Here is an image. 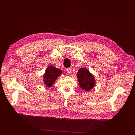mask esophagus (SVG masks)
I'll return each instance as SVG.
<instances>
[{"label": "esophagus", "mask_w": 135, "mask_h": 135, "mask_svg": "<svg viewBox=\"0 0 135 135\" xmlns=\"http://www.w3.org/2000/svg\"><path fill=\"white\" fill-rule=\"evenodd\" d=\"M66 71H67V73L68 74L71 73V71H72V70H71V68H68L66 69Z\"/></svg>", "instance_id": "obj_1"}]
</instances>
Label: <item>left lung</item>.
Instances as JSON below:
<instances>
[{"label":"left lung","mask_w":135,"mask_h":135,"mask_svg":"<svg viewBox=\"0 0 135 135\" xmlns=\"http://www.w3.org/2000/svg\"><path fill=\"white\" fill-rule=\"evenodd\" d=\"M79 85L85 91H88L95 86L96 79L94 76L86 68H81L77 73Z\"/></svg>","instance_id":"left-lung-1"}]
</instances>
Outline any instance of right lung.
<instances>
[{
	"label": "right lung",
	"mask_w": 135,
	"mask_h": 135,
	"mask_svg": "<svg viewBox=\"0 0 135 135\" xmlns=\"http://www.w3.org/2000/svg\"><path fill=\"white\" fill-rule=\"evenodd\" d=\"M62 73L61 70L57 68L54 65L48 66L43 75V80L47 88L52 86L56 81V79L58 78Z\"/></svg>",
	"instance_id": "obj_1"
}]
</instances>
